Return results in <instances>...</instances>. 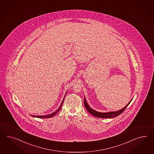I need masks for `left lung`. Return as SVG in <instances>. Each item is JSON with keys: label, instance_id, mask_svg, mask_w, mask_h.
Returning a JSON list of instances; mask_svg holds the SVG:
<instances>
[{"label": "left lung", "instance_id": "left-lung-1", "mask_svg": "<svg viewBox=\"0 0 154 154\" xmlns=\"http://www.w3.org/2000/svg\"><path fill=\"white\" fill-rule=\"evenodd\" d=\"M131 101H132V100H131L129 101V103L127 104L122 109L117 111V112H96V111L93 110L89 106V105L88 104V103L86 102V101L85 100V98H84V105H85V108H86L88 112L94 116L99 117L100 118H112L113 117L118 116L119 115L121 114V113L125 111V109H126V108L128 106V105H129V103H131Z\"/></svg>", "mask_w": 154, "mask_h": 154}]
</instances>
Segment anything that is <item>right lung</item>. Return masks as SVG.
<instances>
[{"mask_svg": "<svg viewBox=\"0 0 154 154\" xmlns=\"http://www.w3.org/2000/svg\"><path fill=\"white\" fill-rule=\"evenodd\" d=\"M63 101H64V99L63 100L62 103V104L60 105V106H59L58 109H57V110H56L55 112H53V113H51V114H50L47 115V116H34V117H36V118H51V117H53V116H55V115L59 112V110H60L61 107H62V106Z\"/></svg>", "mask_w": 154, "mask_h": 154, "instance_id": "1", "label": "right lung"}]
</instances>
